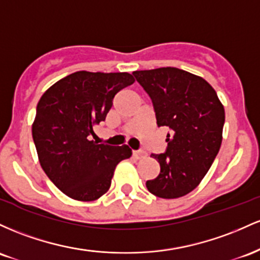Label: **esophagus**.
Listing matches in <instances>:
<instances>
[{"mask_svg": "<svg viewBox=\"0 0 260 260\" xmlns=\"http://www.w3.org/2000/svg\"><path fill=\"white\" fill-rule=\"evenodd\" d=\"M133 156L136 157V158H141V157L145 156V152L141 150H134L133 151Z\"/></svg>", "mask_w": 260, "mask_h": 260, "instance_id": "34e87169", "label": "esophagus"}]
</instances>
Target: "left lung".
Returning a JSON list of instances; mask_svg holds the SVG:
<instances>
[{
    "label": "left lung",
    "mask_w": 260,
    "mask_h": 260,
    "mask_svg": "<svg viewBox=\"0 0 260 260\" xmlns=\"http://www.w3.org/2000/svg\"><path fill=\"white\" fill-rule=\"evenodd\" d=\"M152 102L158 126H168L167 147L151 156L159 174L147 180L148 191L176 199L197 188L222 142L224 109L204 78L177 67L133 72Z\"/></svg>",
    "instance_id": "obj_1"
}]
</instances>
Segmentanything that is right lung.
Wrapping results in <instances>:
<instances>
[{
	"label": "right lung",
	"instance_id": "right-lung-1",
	"mask_svg": "<svg viewBox=\"0 0 260 260\" xmlns=\"http://www.w3.org/2000/svg\"><path fill=\"white\" fill-rule=\"evenodd\" d=\"M135 82L127 72L78 71L52 84L37 106L33 134L38 157L49 179L67 197L92 201L112 184L119 162L131 156L126 145L91 141L119 91Z\"/></svg>",
	"mask_w": 260,
	"mask_h": 260
}]
</instances>
